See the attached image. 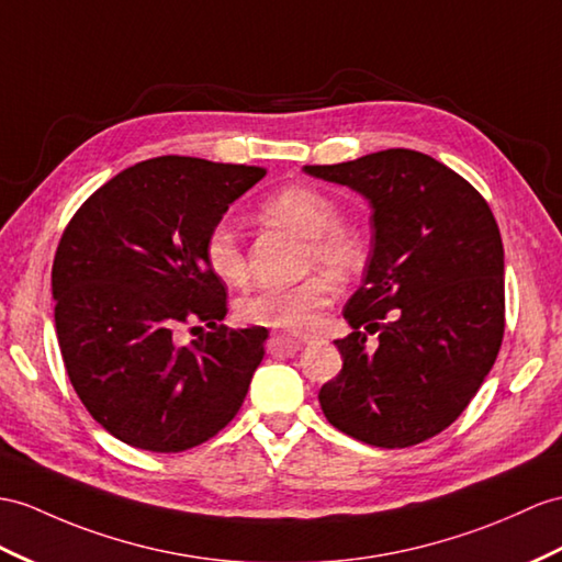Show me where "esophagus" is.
<instances>
[{
    "label": "esophagus",
    "instance_id": "esophagus-1",
    "mask_svg": "<svg viewBox=\"0 0 562 562\" xmlns=\"http://www.w3.org/2000/svg\"><path fill=\"white\" fill-rule=\"evenodd\" d=\"M277 340H283V344H289V346L300 348V346H307V344H312L314 336H310V334H283V336H277Z\"/></svg>",
    "mask_w": 562,
    "mask_h": 562
}]
</instances>
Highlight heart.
<instances>
[{
    "label": "heart",
    "instance_id": "b5f03b06",
    "mask_svg": "<svg viewBox=\"0 0 562 562\" xmlns=\"http://www.w3.org/2000/svg\"><path fill=\"white\" fill-rule=\"evenodd\" d=\"M262 216L293 228L307 238L305 265L322 267L336 279H346L364 265L367 240L362 231L340 222V204L314 186H285L262 202ZM204 262L226 285H240L248 279V262L240 236L231 222H216L204 238ZM334 281L326 273L293 285H262L245 293L236 303L238 319L269 328H307L319 312L331 305Z\"/></svg>",
    "mask_w": 562,
    "mask_h": 562
}]
</instances>
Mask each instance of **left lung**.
Listing matches in <instances>:
<instances>
[{
	"instance_id": "left-lung-1",
	"label": "left lung",
	"mask_w": 562,
	"mask_h": 562,
	"mask_svg": "<svg viewBox=\"0 0 562 562\" xmlns=\"http://www.w3.org/2000/svg\"><path fill=\"white\" fill-rule=\"evenodd\" d=\"M307 173L372 204V250L336 340L324 417L376 448L417 446L450 427L496 362L505 331L503 243L488 202L415 149H384ZM380 346L366 348V334Z\"/></svg>"
}]
</instances>
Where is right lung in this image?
Returning <instances> with one entry per match:
<instances>
[{"instance_id":"1","label":"right lung","mask_w":562,"mask_h":562,"mask_svg":"<svg viewBox=\"0 0 562 562\" xmlns=\"http://www.w3.org/2000/svg\"><path fill=\"white\" fill-rule=\"evenodd\" d=\"M267 169L155 157L80 204L52 265L54 324L80 403L119 441L181 453L238 415L265 326L228 328L204 238ZM210 333L181 347L177 328Z\"/></svg>"}]
</instances>
